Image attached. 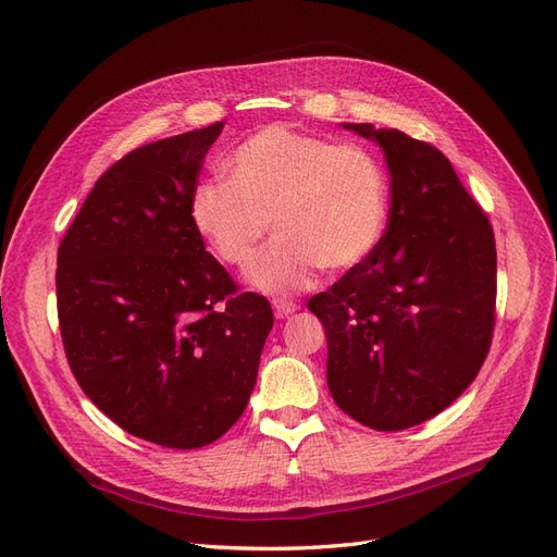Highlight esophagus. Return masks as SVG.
<instances>
[{
	"instance_id": "34e87169",
	"label": "esophagus",
	"mask_w": 557,
	"mask_h": 557,
	"mask_svg": "<svg viewBox=\"0 0 557 557\" xmlns=\"http://www.w3.org/2000/svg\"><path fill=\"white\" fill-rule=\"evenodd\" d=\"M272 307H274V311H276V315L278 318H285V315H293L299 307H297V301H293V299H285V297H274L272 299Z\"/></svg>"
}]
</instances>
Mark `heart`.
<instances>
[{"label": "heart", "instance_id": "b5f03b06", "mask_svg": "<svg viewBox=\"0 0 557 557\" xmlns=\"http://www.w3.org/2000/svg\"><path fill=\"white\" fill-rule=\"evenodd\" d=\"M225 181L190 197V221L213 256L248 269L276 232L250 283L264 293L307 288L318 269L346 272L372 256L391 211L381 160L360 144H334L288 125L252 132L225 160Z\"/></svg>", "mask_w": 557, "mask_h": 557}]
</instances>
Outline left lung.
I'll list each match as a JSON object with an SVG mask.
<instances>
[{"label":"left lung","mask_w":557,"mask_h":557,"mask_svg":"<svg viewBox=\"0 0 557 557\" xmlns=\"http://www.w3.org/2000/svg\"><path fill=\"white\" fill-rule=\"evenodd\" d=\"M344 127L383 148L391 211L372 256L313 295L309 311L325 327L336 407L397 432L450 407L491 350L495 234L440 148L399 129Z\"/></svg>","instance_id":"left-lung-1"}]
</instances>
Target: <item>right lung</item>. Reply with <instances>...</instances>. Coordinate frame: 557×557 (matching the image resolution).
I'll return each mask as SVG.
<instances>
[{"mask_svg": "<svg viewBox=\"0 0 557 557\" xmlns=\"http://www.w3.org/2000/svg\"><path fill=\"white\" fill-rule=\"evenodd\" d=\"M223 123L146 144L97 178L58 248L66 360L95 407L139 440L201 448L242 418L269 301L242 293L190 221Z\"/></svg>", "mask_w": 557, "mask_h": 557, "instance_id": "obj_1", "label": "right lung"}]
</instances>
